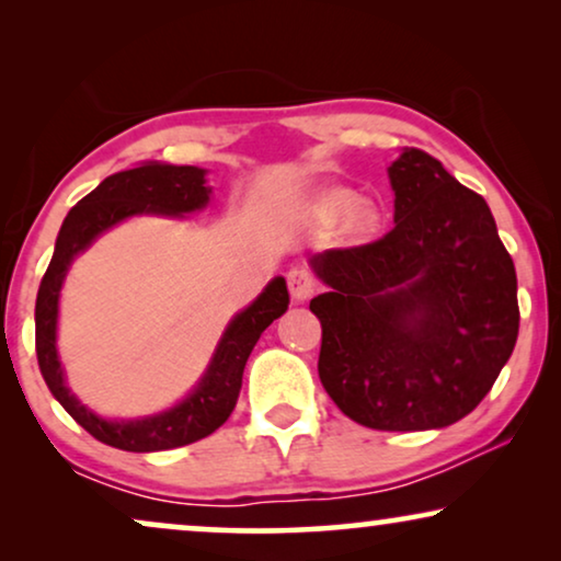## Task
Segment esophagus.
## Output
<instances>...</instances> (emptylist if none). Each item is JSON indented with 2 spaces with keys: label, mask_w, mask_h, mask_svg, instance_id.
<instances>
[{
  "label": "esophagus",
  "mask_w": 561,
  "mask_h": 561,
  "mask_svg": "<svg viewBox=\"0 0 561 561\" xmlns=\"http://www.w3.org/2000/svg\"><path fill=\"white\" fill-rule=\"evenodd\" d=\"M288 290L296 301H306L317 290V280L311 278V273L306 267H290L288 271Z\"/></svg>",
  "instance_id": "1"
}]
</instances>
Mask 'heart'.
<instances>
[{
	"instance_id": "1",
	"label": "heart",
	"mask_w": 561,
	"mask_h": 561,
	"mask_svg": "<svg viewBox=\"0 0 561 561\" xmlns=\"http://www.w3.org/2000/svg\"><path fill=\"white\" fill-rule=\"evenodd\" d=\"M355 202V196H352V191H344V188H334V191H327L324 196L319 198L317 204V211L321 219H342V237L350 242H359V240H367L375 229H378V211L373 209V206L367 204H357L350 210L348 206Z\"/></svg>"
}]
</instances>
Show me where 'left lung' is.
Listing matches in <instances>:
<instances>
[{"mask_svg": "<svg viewBox=\"0 0 561 561\" xmlns=\"http://www.w3.org/2000/svg\"><path fill=\"white\" fill-rule=\"evenodd\" d=\"M396 227L311 260L329 294L319 378L344 416L378 432L465 419L518 340L516 267L485 198L424 150L388 168Z\"/></svg>", "mask_w": 561, "mask_h": 561, "instance_id": "8db88e82", "label": "left lung"}]
</instances>
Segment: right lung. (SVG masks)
I'll return each mask as SVG.
<instances>
[{
	"mask_svg": "<svg viewBox=\"0 0 561 561\" xmlns=\"http://www.w3.org/2000/svg\"><path fill=\"white\" fill-rule=\"evenodd\" d=\"M206 171L194 165L145 163L106 175L99 186L68 211L60 227L56 252L41 280L35 304V352L37 365L50 393L94 439L125 451H160L183 447L217 432L232 413L242 388V373L260 334L288 309L286 280L275 278L221 336L217 355L198 388L175 409L142 421H104L71 396L64 382V367L56 350L58 294L68 265L87 250L91 240L133 214H183L209 202Z\"/></svg>",
	"mask_w": 561,
	"mask_h": 561,
	"instance_id": "obj_1",
	"label": "right lung"
}]
</instances>
